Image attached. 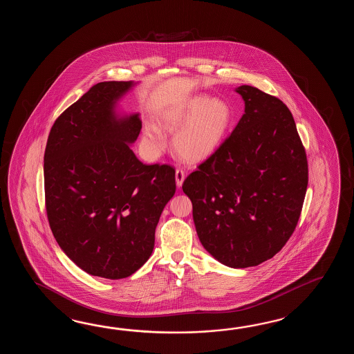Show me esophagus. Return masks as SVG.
<instances>
[{
	"label": "esophagus",
	"instance_id": "esophagus-1",
	"mask_svg": "<svg viewBox=\"0 0 354 354\" xmlns=\"http://www.w3.org/2000/svg\"><path fill=\"white\" fill-rule=\"evenodd\" d=\"M185 180V172L182 169H176V185L180 188Z\"/></svg>",
	"mask_w": 354,
	"mask_h": 354
}]
</instances>
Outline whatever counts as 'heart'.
<instances>
[{
  "mask_svg": "<svg viewBox=\"0 0 354 354\" xmlns=\"http://www.w3.org/2000/svg\"><path fill=\"white\" fill-rule=\"evenodd\" d=\"M158 121L168 131L178 130L174 138V151L185 162L196 165L220 149L233 125L234 113L224 100L197 95L165 109ZM143 143L151 151L165 148V138L156 124L145 125Z\"/></svg>",
  "mask_w": 354,
  "mask_h": 354,
  "instance_id": "b5f03b06",
  "label": "heart"
}]
</instances>
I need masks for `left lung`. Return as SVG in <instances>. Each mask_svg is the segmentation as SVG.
<instances>
[{
    "label": "left lung",
    "instance_id": "8db88e82",
    "mask_svg": "<svg viewBox=\"0 0 354 354\" xmlns=\"http://www.w3.org/2000/svg\"><path fill=\"white\" fill-rule=\"evenodd\" d=\"M235 92L244 115L223 145L182 185L196 232L220 263L247 268L279 253L294 233L308 160L292 113L252 86Z\"/></svg>",
    "mask_w": 354,
    "mask_h": 354
}]
</instances>
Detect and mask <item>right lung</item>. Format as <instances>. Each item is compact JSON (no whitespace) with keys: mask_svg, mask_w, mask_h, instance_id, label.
Masks as SVG:
<instances>
[{"mask_svg":"<svg viewBox=\"0 0 354 354\" xmlns=\"http://www.w3.org/2000/svg\"><path fill=\"white\" fill-rule=\"evenodd\" d=\"M138 83L93 84L55 120L44 154L54 238L73 263L102 279L129 277L149 259L176 192L172 167L143 165L130 148L142 120L119 102Z\"/></svg>","mask_w":354,"mask_h":354,"instance_id":"add662e5","label":"right lung"}]
</instances>
